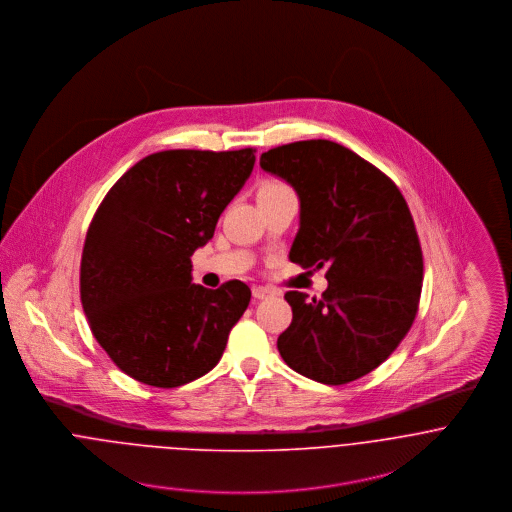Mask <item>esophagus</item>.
<instances>
[{"label": "esophagus", "mask_w": 512, "mask_h": 512, "mask_svg": "<svg viewBox=\"0 0 512 512\" xmlns=\"http://www.w3.org/2000/svg\"><path fill=\"white\" fill-rule=\"evenodd\" d=\"M252 295L256 297V299H266V297H270V295H274L272 290H268V288H262V286H256V288H252Z\"/></svg>", "instance_id": "obj_1"}]
</instances>
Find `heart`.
I'll return each instance as SVG.
<instances>
[{
	"label": "heart",
	"mask_w": 512,
	"mask_h": 512,
	"mask_svg": "<svg viewBox=\"0 0 512 512\" xmlns=\"http://www.w3.org/2000/svg\"><path fill=\"white\" fill-rule=\"evenodd\" d=\"M282 187H288V185H284V183H280V181H268V183L262 185V189H282ZM262 189H260V191H262Z\"/></svg>",
	"instance_id": "heart-1"
}]
</instances>
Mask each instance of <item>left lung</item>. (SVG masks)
<instances>
[{
    "instance_id": "1",
    "label": "left lung",
    "mask_w": 512,
    "mask_h": 512,
    "mask_svg": "<svg viewBox=\"0 0 512 512\" xmlns=\"http://www.w3.org/2000/svg\"><path fill=\"white\" fill-rule=\"evenodd\" d=\"M260 165L301 203L290 260L327 266L329 282L321 297L286 293L293 317L278 351L311 380L353 382L396 351L418 313L424 258L410 209L388 175L329 140L274 147Z\"/></svg>"
}]
</instances>
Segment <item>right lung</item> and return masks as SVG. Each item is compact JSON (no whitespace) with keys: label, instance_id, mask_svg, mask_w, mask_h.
Wrapping results in <instances>:
<instances>
[{"label":"right lung","instance_id":"right-lung-1","mask_svg":"<svg viewBox=\"0 0 512 512\" xmlns=\"http://www.w3.org/2000/svg\"><path fill=\"white\" fill-rule=\"evenodd\" d=\"M256 149L157 151L106 193L88 226L80 301L112 363L155 388L187 384L217 365L250 288L191 284V256L252 173Z\"/></svg>","mask_w":512,"mask_h":512}]
</instances>
